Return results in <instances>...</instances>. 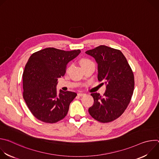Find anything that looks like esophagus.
Returning a JSON list of instances; mask_svg holds the SVG:
<instances>
[{"mask_svg": "<svg viewBox=\"0 0 159 159\" xmlns=\"http://www.w3.org/2000/svg\"><path fill=\"white\" fill-rule=\"evenodd\" d=\"M77 94H78V96H84V95H85V94H84V93H78Z\"/></svg>", "mask_w": 159, "mask_h": 159, "instance_id": "34e87169", "label": "esophagus"}]
</instances>
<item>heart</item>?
<instances>
[{"label":"heart","mask_w":159,"mask_h":159,"mask_svg":"<svg viewBox=\"0 0 159 159\" xmlns=\"http://www.w3.org/2000/svg\"><path fill=\"white\" fill-rule=\"evenodd\" d=\"M89 62H90L89 60H87V59H82V60H81V61H80V63H81V65H83V64H85V63H89ZM69 68H68L67 69V71L69 70Z\"/></svg>","instance_id":"heart-1"}]
</instances>
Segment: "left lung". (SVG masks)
Segmentation results:
<instances>
[{"label":"left lung","instance_id":"1","mask_svg":"<svg viewBox=\"0 0 159 159\" xmlns=\"http://www.w3.org/2000/svg\"><path fill=\"white\" fill-rule=\"evenodd\" d=\"M85 53L96 60L98 80L104 81L106 86L102 96L98 93L90 94L94 102L89 108V114L101 123L114 121L124 112L131 99L134 86L133 71L119 50L101 45Z\"/></svg>","mask_w":159,"mask_h":159}]
</instances>
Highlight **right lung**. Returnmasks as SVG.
Listing matches in <instances>:
<instances>
[{
	"label": "right lung",
	"mask_w": 159,
	"mask_h": 159,
	"mask_svg": "<svg viewBox=\"0 0 159 159\" xmlns=\"http://www.w3.org/2000/svg\"><path fill=\"white\" fill-rule=\"evenodd\" d=\"M80 53V50L64 51L47 48L30 57L22 74L23 98L38 120L54 123L66 115L77 94L60 90L58 94L56 87L58 79L66 72L68 63Z\"/></svg>",
	"instance_id": "add662e5"
}]
</instances>
